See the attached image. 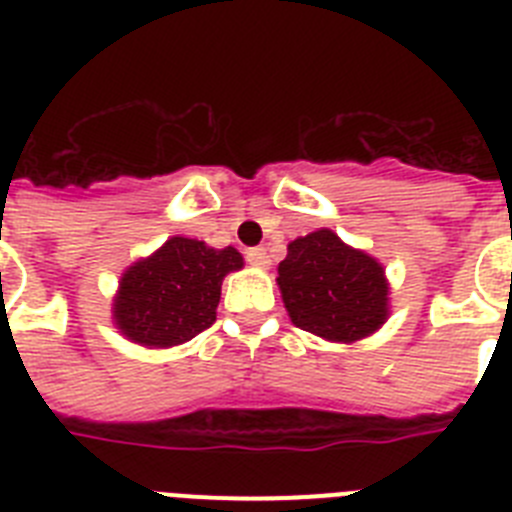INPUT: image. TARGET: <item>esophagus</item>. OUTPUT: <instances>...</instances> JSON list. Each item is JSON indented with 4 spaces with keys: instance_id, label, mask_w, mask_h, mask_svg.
I'll list each match as a JSON object with an SVG mask.
<instances>
[{
    "instance_id": "34e87169",
    "label": "esophagus",
    "mask_w": 512,
    "mask_h": 512,
    "mask_svg": "<svg viewBox=\"0 0 512 512\" xmlns=\"http://www.w3.org/2000/svg\"><path fill=\"white\" fill-rule=\"evenodd\" d=\"M246 261L251 266H259V269H266V266H269V253H266V248H261V246L248 248V251H246Z\"/></svg>"
}]
</instances>
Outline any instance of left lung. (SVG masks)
I'll use <instances>...</instances> for the list:
<instances>
[{
	"label": "left lung",
	"instance_id": "8db88e82",
	"mask_svg": "<svg viewBox=\"0 0 512 512\" xmlns=\"http://www.w3.org/2000/svg\"><path fill=\"white\" fill-rule=\"evenodd\" d=\"M277 284L292 323L325 341H361L390 315L382 264L328 228L289 243Z\"/></svg>",
	"mask_w": 512,
	"mask_h": 512
}]
</instances>
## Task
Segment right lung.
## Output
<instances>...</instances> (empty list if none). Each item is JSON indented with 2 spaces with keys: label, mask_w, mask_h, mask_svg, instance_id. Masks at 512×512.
<instances>
[{
  "label": "right lung",
  "mask_w": 512,
  "mask_h": 512,
  "mask_svg": "<svg viewBox=\"0 0 512 512\" xmlns=\"http://www.w3.org/2000/svg\"><path fill=\"white\" fill-rule=\"evenodd\" d=\"M241 266L243 256L233 246L210 248L174 235L122 274L112 305L115 325L128 341L148 348L192 341L215 323L225 274Z\"/></svg>",
  "instance_id": "obj_1"
}]
</instances>
